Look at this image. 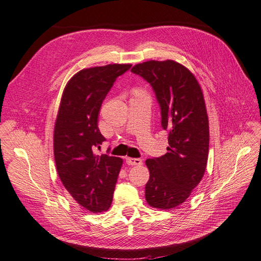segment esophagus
<instances>
[{
  "label": "esophagus",
  "instance_id": "34e87169",
  "mask_svg": "<svg viewBox=\"0 0 261 261\" xmlns=\"http://www.w3.org/2000/svg\"><path fill=\"white\" fill-rule=\"evenodd\" d=\"M125 163H127L130 166H141L143 164L142 159H140V158H131V157L125 158Z\"/></svg>",
  "mask_w": 261,
  "mask_h": 261
}]
</instances>
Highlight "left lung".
Returning a JSON list of instances; mask_svg holds the SVG:
<instances>
[{
	"mask_svg": "<svg viewBox=\"0 0 261 261\" xmlns=\"http://www.w3.org/2000/svg\"><path fill=\"white\" fill-rule=\"evenodd\" d=\"M131 71L152 86L162 125L169 132L167 153L145 162V198L153 208H175L189 198L206 170L209 123L203 91L195 75L172 60L137 64Z\"/></svg>",
	"mask_w": 261,
	"mask_h": 261,
	"instance_id": "8db88e82",
	"label": "left lung"
}]
</instances>
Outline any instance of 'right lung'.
I'll return each mask as SVG.
<instances>
[{
    "label": "right lung",
    "instance_id": "obj_1",
    "mask_svg": "<svg viewBox=\"0 0 261 261\" xmlns=\"http://www.w3.org/2000/svg\"><path fill=\"white\" fill-rule=\"evenodd\" d=\"M130 64H109L78 71L67 82L54 125L57 173L70 196L91 213L111 207L120 157L96 155L105 138L97 127L104 98Z\"/></svg>",
    "mask_w": 261,
    "mask_h": 261
}]
</instances>
